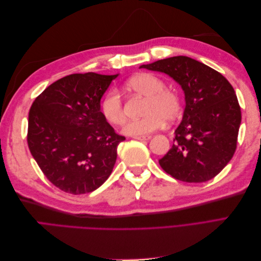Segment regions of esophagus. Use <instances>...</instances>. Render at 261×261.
Here are the masks:
<instances>
[{"instance_id": "1", "label": "esophagus", "mask_w": 261, "mask_h": 261, "mask_svg": "<svg viewBox=\"0 0 261 261\" xmlns=\"http://www.w3.org/2000/svg\"><path fill=\"white\" fill-rule=\"evenodd\" d=\"M137 140H149L150 138H151V135H143V136H135L134 137Z\"/></svg>"}]
</instances>
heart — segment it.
<instances>
[{
    "label": "heart",
    "instance_id": "obj_1",
    "mask_svg": "<svg viewBox=\"0 0 261 261\" xmlns=\"http://www.w3.org/2000/svg\"><path fill=\"white\" fill-rule=\"evenodd\" d=\"M127 89L147 98L144 114L140 120L128 121L123 126L122 132L128 136L148 135L161 128L165 123L174 121L181 110L180 98L171 89L164 88L162 80L152 74L141 73L133 76L126 83ZM101 112L106 120L114 125H120L125 120L123 101L116 90L106 93L101 101Z\"/></svg>",
    "mask_w": 261,
    "mask_h": 261
}]
</instances>
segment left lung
<instances>
[{
    "label": "left lung",
    "mask_w": 261,
    "mask_h": 261,
    "mask_svg": "<svg viewBox=\"0 0 261 261\" xmlns=\"http://www.w3.org/2000/svg\"><path fill=\"white\" fill-rule=\"evenodd\" d=\"M139 68L170 76L185 94L183 118L174 132V144L159 160L161 168L187 183H201L218 175L235 152L242 122L232 85L217 70L183 55Z\"/></svg>",
    "instance_id": "8db88e82"
}]
</instances>
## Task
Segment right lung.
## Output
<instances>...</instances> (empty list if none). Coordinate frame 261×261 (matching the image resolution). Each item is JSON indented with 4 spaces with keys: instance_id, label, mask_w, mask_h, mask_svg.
I'll return each instance as SVG.
<instances>
[{
    "instance_id": "1",
    "label": "right lung",
    "mask_w": 261,
    "mask_h": 261,
    "mask_svg": "<svg viewBox=\"0 0 261 261\" xmlns=\"http://www.w3.org/2000/svg\"><path fill=\"white\" fill-rule=\"evenodd\" d=\"M117 76H65L45 88L30 108L29 150L46 178L63 192L91 193L111 175L117 146L125 137L108 123L100 101Z\"/></svg>"
}]
</instances>
